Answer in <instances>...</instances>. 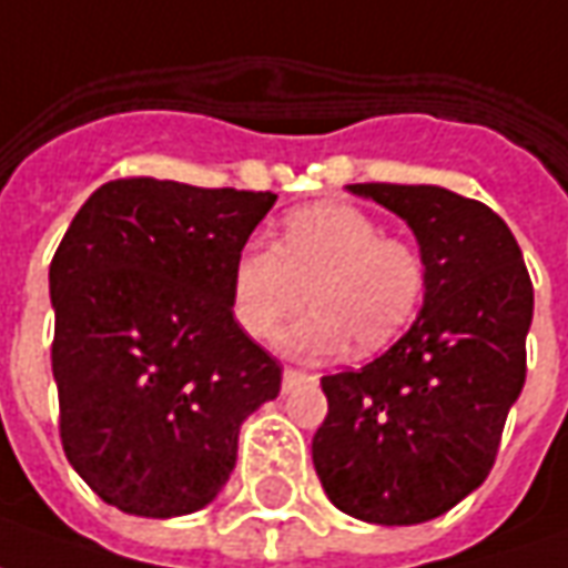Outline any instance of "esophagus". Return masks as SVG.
I'll use <instances>...</instances> for the list:
<instances>
[{
	"mask_svg": "<svg viewBox=\"0 0 568 568\" xmlns=\"http://www.w3.org/2000/svg\"><path fill=\"white\" fill-rule=\"evenodd\" d=\"M311 375L307 372H301V368H285L283 372V387L288 390V387H295V384H301V381H307Z\"/></svg>",
	"mask_w": 568,
	"mask_h": 568,
	"instance_id": "obj_1",
	"label": "esophagus"
}]
</instances>
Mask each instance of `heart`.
Here are the masks:
<instances>
[{
	"label": "heart",
	"mask_w": 568,
	"mask_h": 568,
	"mask_svg": "<svg viewBox=\"0 0 568 568\" xmlns=\"http://www.w3.org/2000/svg\"><path fill=\"white\" fill-rule=\"evenodd\" d=\"M424 292L422 252L384 236L378 221L351 202L295 209L280 245L252 240L230 273L233 316L255 341L271 338L311 297V316L280 335V347L297 356H325L347 344L363 356L387 347L418 316Z\"/></svg>",
	"instance_id": "1"
}]
</instances>
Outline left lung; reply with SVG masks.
Masks as SVG:
<instances>
[{"label": "left lung", "mask_w": 568, "mask_h": 568, "mask_svg": "<svg viewBox=\"0 0 568 568\" xmlns=\"http://www.w3.org/2000/svg\"><path fill=\"white\" fill-rule=\"evenodd\" d=\"M406 221L427 267L418 320L368 366L325 375L313 467L328 501L415 526L489 477L526 381L532 280L489 205L434 184H351Z\"/></svg>", "instance_id": "left-lung-1"}]
</instances>
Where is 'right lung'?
Instances as JSON below:
<instances>
[{"mask_svg": "<svg viewBox=\"0 0 568 568\" xmlns=\"http://www.w3.org/2000/svg\"><path fill=\"white\" fill-rule=\"evenodd\" d=\"M276 193L122 178L51 257V372L67 462L134 517H184L233 474L283 368L233 320L230 273Z\"/></svg>", "mask_w": 568, "mask_h": 568, "instance_id": "obj_1", "label": "right lung"}]
</instances>
